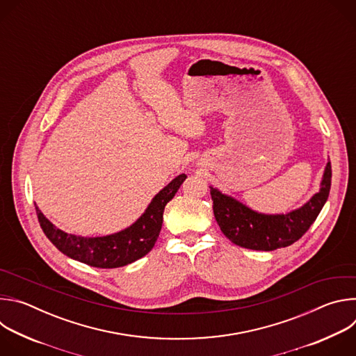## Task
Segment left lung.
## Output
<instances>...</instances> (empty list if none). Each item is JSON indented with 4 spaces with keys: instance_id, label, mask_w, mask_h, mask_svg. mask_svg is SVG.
Wrapping results in <instances>:
<instances>
[{
    "instance_id": "left-lung-1",
    "label": "left lung",
    "mask_w": 356,
    "mask_h": 356,
    "mask_svg": "<svg viewBox=\"0 0 356 356\" xmlns=\"http://www.w3.org/2000/svg\"><path fill=\"white\" fill-rule=\"evenodd\" d=\"M331 162L327 163L320 191L306 204L286 214H264L210 186L214 217L222 234L235 245L253 250H275L298 241L323 210L331 188Z\"/></svg>"
}]
</instances>
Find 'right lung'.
I'll return each instance as SVG.
<instances>
[{"instance_id":"add662e5","label":"right lung","mask_w":356,"mask_h":356,"mask_svg":"<svg viewBox=\"0 0 356 356\" xmlns=\"http://www.w3.org/2000/svg\"><path fill=\"white\" fill-rule=\"evenodd\" d=\"M186 175H179L165 186L146 207L145 213L128 228L104 236L67 234L50 222L36 206V214L44 235L66 257L99 269H114L132 264L155 246L163 224V211L175 197Z\"/></svg>"}]
</instances>
